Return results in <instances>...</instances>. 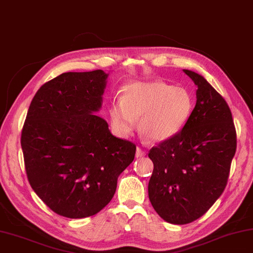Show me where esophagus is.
<instances>
[{
    "instance_id": "1",
    "label": "esophagus",
    "mask_w": 253,
    "mask_h": 253,
    "mask_svg": "<svg viewBox=\"0 0 253 253\" xmlns=\"http://www.w3.org/2000/svg\"><path fill=\"white\" fill-rule=\"evenodd\" d=\"M144 156H145V151H144V150H143L142 148H140V147L136 148L135 157H136V158H143Z\"/></svg>"
}]
</instances>
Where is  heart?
Segmentation results:
<instances>
[{
  "mask_svg": "<svg viewBox=\"0 0 253 253\" xmlns=\"http://www.w3.org/2000/svg\"><path fill=\"white\" fill-rule=\"evenodd\" d=\"M193 97L188 90L161 81L133 82L124 87L123 99L112 103L110 117L119 133L127 134L140 118V130L152 141L173 138L193 112Z\"/></svg>",
  "mask_w": 253,
  "mask_h": 253,
  "instance_id": "heart-1",
  "label": "heart"
}]
</instances>
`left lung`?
Returning a JSON list of instances; mask_svg holds the SVG:
<instances>
[{"mask_svg": "<svg viewBox=\"0 0 253 253\" xmlns=\"http://www.w3.org/2000/svg\"><path fill=\"white\" fill-rule=\"evenodd\" d=\"M198 86L197 103L178 134L150 149L149 199L167 222H193L213 206L228 183L237 150L231 111L200 74L184 70Z\"/></svg>", "mask_w": 253, "mask_h": 253, "instance_id": "obj_1", "label": "left lung"}]
</instances>
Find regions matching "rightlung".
I'll return each instance as SVG.
<instances>
[{"mask_svg":"<svg viewBox=\"0 0 253 253\" xmlns=\"http://www.w3.org/2000/svg\"><path fill=\"white\" fill-rule=\"evenodd\" d=\"M108 74L66 72L35 93L22 129L28 180L56 214L71 219L96 214L117 190L120 173L136 147L111 133L101 108Z\"/></svg>","mask_w":253,"mask_h":253,"instance_id":"add662e5","label":"right lung"}]
</instances>
